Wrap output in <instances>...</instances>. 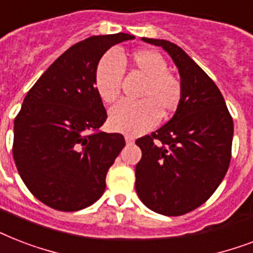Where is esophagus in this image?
<instances>
[{
	"label": "esophagus",
	"mask_w": 253,
	"mask_h": 253,
	"mask_svg": "<svg viewBox=\"0 0 253 253\" xmlns=\"http://www.w3.org/2000/svg\"><path fill=\"white\" fill-rule=\"evenodd\" d=\"M125 139H126V143L128 144V146L134 144V142H135L134 136H131V135H126V136H125Z\"/></svg>",
	"instance_id": "34e87169"
}]
</instances>
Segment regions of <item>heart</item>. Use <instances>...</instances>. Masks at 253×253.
Instances as JSON below:
<instances>
[{"instance_id":"b5f03b06","label":"heart","mask_w":253,"mask_h":253,"mask_svg":"<svg viewBox=\"0 0 253 253\" xmlns=\"http://www.w3.org/2000/svg\"><path fill=\"white\" fill-rule=\"evenodd\" d=\"M132 68L146 77L140 90V101H121L110 111L111 128L125 134H142L158 125L160 117H168L182 101V83L168 71V63L154 49H138L131 53ZM123 63L114 52L105 53L94 71V87L103 102L113 103L121 93Z\"/></svg>"}]
</instances>
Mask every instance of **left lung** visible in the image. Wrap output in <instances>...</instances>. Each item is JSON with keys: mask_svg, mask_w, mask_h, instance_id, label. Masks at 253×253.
<instances>
[{"mask_svg": "<svg viewBox=\"0 0 253 253\" xmlns=\"http://www.w3.org/2000/svg\"><path fill=\"white\" fill-rule=\"evenodd\" d=\"M143 41L170 55L182 83V101L170 121L136 139L142 159L135 168V189L152 211L184 215L212 196L231 160L234 122L215 83L178 45Z\"/></svg>", "mask_w": 253, "mask_h": 253, "instance_id": "left-lung-1", "label": "left lung"}]
</instances>
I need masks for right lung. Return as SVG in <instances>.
Wrapping results in <instances>:
<instances>
[{
  "instance_id": "1",
  "label": "right lung",
  "mask_w": 253,
  "mask_h": 253,
  "mask_svg": "<svg viewBox=\"0 0 253 253\" xmlns=\"http://www.w3.org/2000/svg\"><path fill=\"white\" fill-rule=\"evenodd\" d=\"M130 39L119 33L73 44L39 77L14 119L18 173L49 208L77 211L105 192L107 170L126 143L122 134L101 131L107 114L94 71L107 49Z\"/></svg>"
}]
</instances>
